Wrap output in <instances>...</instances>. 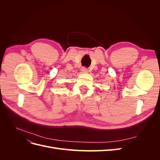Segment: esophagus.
I'll return each mask as SVG.
<instances>
[{
	"label": "esophagus",
	"instance_id": "1",
	"mask_svg": "<svg viewBox=\"0 0 160 160\" xmlns=\"http://www.w3.org/2000/svg\"><path fill=\"white\" fill-rule=\"evenodd\" d=\"M81 71L83 72H88V69H87V68H85V67H83V68H82V69H81Z\"/></svg>",
	"mask_w": 160,
	"mask_h": 160
}]
</instances>
